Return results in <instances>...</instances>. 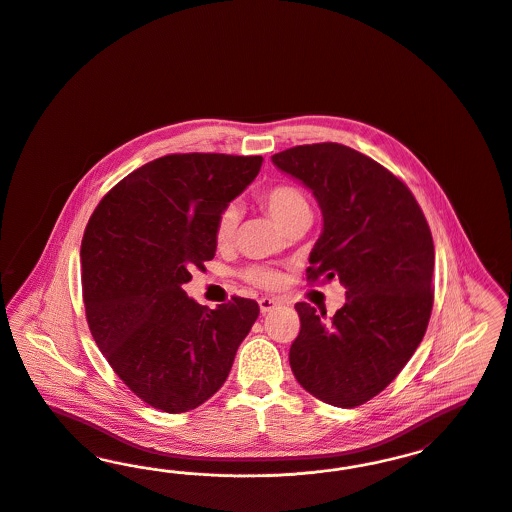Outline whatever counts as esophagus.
<instances>
[{
	"label": "esophagus",
	"instance_id": "1",
	"mask_svg": "<svg viewBox=\"0 0 512 512\" xmlns=\"http://www.w3.org/2000/svg\"><path fill=\"white\" fill-rule=\"evenodd\" d=\"M280 307V301L278 299H270V297H263L261 301H259V308H261V312L266 314V312H270V310H274V308Z\"/></svg>",
	"mask_w": 512,
	"mask_h": 512
}]
</instances>
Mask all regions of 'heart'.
I'll use <instances>...</instances> for the list:
<instances>
[{"label":"heart","mask_w":512,"mask_h":512,"mask_svg":"<svg viewBox=\"0 0 512 512\" xmlns=\"http://www.w3.org/2000/svg\"><path fill=\"white\" fill-rule=\"evenodd\" d=\"M261 202L265 205L268 215L278 223V226L287 225L293 219H297L299 215H307L308 204L305 196L287 184H278L268 188L265 194L261 196ZM238 226V209L234 205H228L223 209V213L217 219L215 225V240L219 246L230 244V240L234 238ZM247 280L263 287H276L280 284V274L276 270L270 268H251L247 270Z\"/></svg>","instance_id":"obj_1"}]
</instances>
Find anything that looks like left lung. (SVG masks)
<instances>
[{
    "mask_svg": "<svg viewBox=\"0 0 512 512\" xmlns=\"http://www.w3.org/2000/svg\"><path fill=\"white\" fill-rule=\"evenodd\" d=\"M322 211L308 280H333L347 303L333 318L297 303L301 331L289 364L303 389L356 408L390 385L423 341L432 310L434 244L408 186L345 144H305L272 156Z\"/></svg>",
    "mask_w": 512,
    "mask_h": 512,
    "instance_id": "left-lung-1",
    "label": "left lung"
}]
</instances>
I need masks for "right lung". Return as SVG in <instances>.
Listing matches in <instances>:
<instances>
[{"instance_id": "1", "label": "right lung", "mask_w": 512, "mask_h": 512, "mask_svg": "<svg viewBox=\"0 0 512 512\" xmlns=\"http://www.w3.org/2000/svg\"><path fill=\"white\" fill-rule=\"evenodd\" d=\"M261 165V156H164L116 184L87 223V324L118 377L152 408L183 413L211 398L259 316L251 299L211 310L183 286L215 257L217 219Z\"/></svg>"}]
</instances>
